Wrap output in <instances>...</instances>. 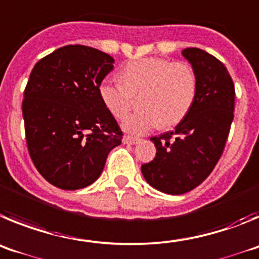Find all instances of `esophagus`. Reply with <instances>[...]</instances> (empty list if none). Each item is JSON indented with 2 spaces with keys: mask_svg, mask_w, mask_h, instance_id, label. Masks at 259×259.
Masks as SVG:
<instances>
[{
  "mask_svg": "<svg viewBox=\"0 0 259 259\" xmlns=\"http://www.w3.org/2000/svg\"><path fill=\"white\" fill-rule=\"evenodd\" d=\"M139 141H141L139 138H134V137H130V135H126V137L122 138V142H124L125 144H137Z\"/></svg>",
  "mask_w": 259,
  "mask_h": 259,
  "instance_id": "esophagus-1",
  "label": "esophagus"
}]
</instances>
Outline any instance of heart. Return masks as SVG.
<instances>
[{
	"instance_id": "b5f03b06",
	"label": "heart",
	"mask_w": 259,
	"mask_h": 259,
	"mask_svg": "<svg viewBox=\"0 0 259 259\" xmlns=\"http://www.w3.org/2000/svg\"><path fill=\"white\" fill-rule=\"evenodd\" d=\"M122 82L106 78L99 85L102 102L118 120L126 117L133 98L138 113L124 121V129L143 134L156 126H176L190 112L197 93V76L191 64L165 58H143L121 69Z\"/></svg>"
}]
</instances>
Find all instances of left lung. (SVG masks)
I'll use <instances>...</instances> for the list:
<instances>
[{"instance_id":"1","label":"left lung","mask_w":259,"mask_h":259,"mask_svg":"<svg viewBox=\"0 0 259 259\" xmlns=\"http://www.w3.org/2000/svg\"><path fill=\"white\" fill-rule=\"evenodd\" d=\"M182 54L196 72V98L174 132L151 138L156 157L142 165L146 181L169 195L188 192L208 178L225 150L235 109V85L225 64L197 48Z\"/></svg>"}]
</instances>
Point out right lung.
I'll list each match as a JSON object with an SVG mask.
<instances>
[{
    "mask_svg": "<svg viewBox=\"0 0 259 259\" xmlns=\"http://www.w3.org/2000/svg\"><path fill=\"white\" fill-rule=\"evenodd\" d=\"M113 58L67 45L36 63L22 109L28 152L38 173L62 190L92 185L122 132L99 97Z\"/></svg>",
    "mask_w": 259,
    "mask_h": 259,
    "instance_id": "obj_1",
    "label": "right lung"
}]
</instances>
